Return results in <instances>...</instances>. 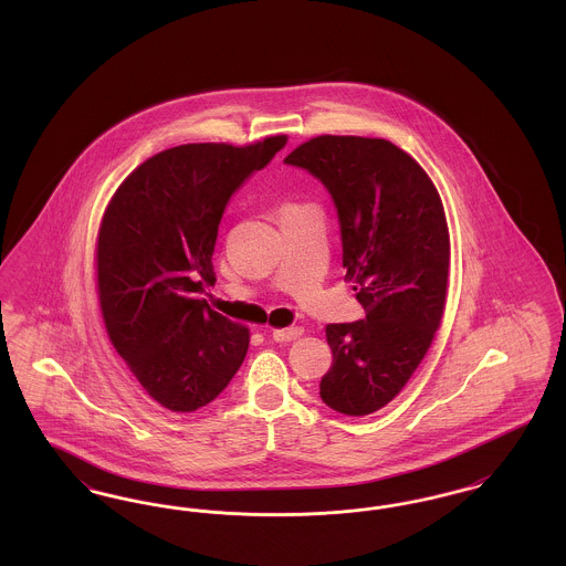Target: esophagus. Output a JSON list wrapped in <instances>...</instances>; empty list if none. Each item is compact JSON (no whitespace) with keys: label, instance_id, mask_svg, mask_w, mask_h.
I'll return each instance as SVG.
<instances>
[{"label":"esophagus","instance_id":"1","mask_svg":"<svg viewBox=\"0 0 566 566\" xmlns=\"http://www.w3.org/2000/svg\"><path fill=\"white\" fill-rule=\"evenodd\" d=\"M271 337L280 344H286V342H293L296 337L303 335V328L301 326H291V328H271Z\"/></svg>","mask_w":566,"mask_h":566}]
</instances>
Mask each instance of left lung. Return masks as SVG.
I'll use <instances>...</instances> for the list:
<instances>
[{
  "label": "left lung",
  "mask_w": 566,
  "mask_h": 566,
  "mask_svg": "<svg viewBox=\"0 0 566 566\" xmlns=\"http://www.w3.org/2000/svg\"><path fill=\"white\" fill-rule=\"evenodd\" d=\"M284 163L333 197L346 277L365 321L326 324L333 365L321 397L346 416L390 403L431 348L450 273V233L429 174L388 139L318 135Z\"/></svg>",
  "instance_id": "obj_1"
}]
</instances>
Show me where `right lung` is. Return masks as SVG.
I'll return each instance as SVG.
<instances>
[{
    "mask_svg": "<svg viewBox=\"0 0 566 566\" xmlns=\"http://www.w3.org/2000/svg\"><path fill=\"white\" fill-rule=\"evenodd\" d=\"M182 144L134 169L97 235V293L109 342L146 395L187 413L214 401L242 367L250 333L214 312L218 224L231 195L286 146Z\"/></svg>",
    "mask_w": 566,
    "mask_h": 566,
    "instance_id": "right-lung-1",
    "label": "right lung"
}]
</instances>
